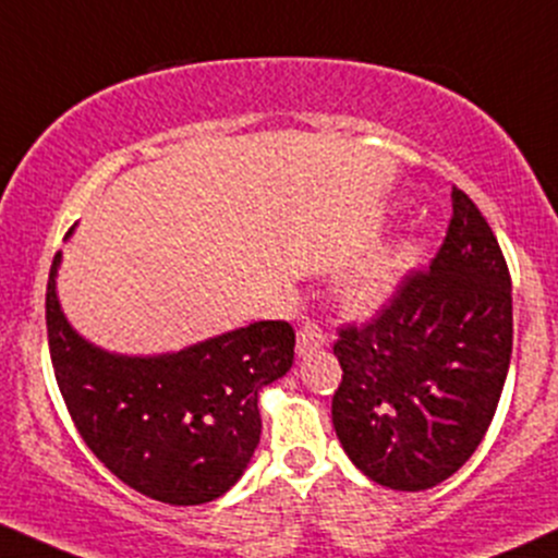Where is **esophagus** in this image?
<instances>
[{
  "mask_svg": "<svg viewBox=\"0 0 558 558\" xmlns=\"http://www.w3.org/2000/svg\"><path fill=\"white\" fill-rule=\"evenodd\" d=\"M326 344V333L324 328L315 326V324H304L296 331V353L299 355H310L315 350H320Z\"/></svg>",
  "mask_w": 558,
  "mask_h": 558,
  "instance_id": "34e87169",
  "label": "esophagus"
}]
</instances>
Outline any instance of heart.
<instances>
[{
	"instance_id": "heart-1",
	"label": "heart",
	"mask_w": 558,
	"mask_h": 558,
	"mask_svg": "<svg viewBox=\"0 0 558 558\" xmlns=\"http://www.w3.org/2000/svg\"><path fill=\"white\" fill-rule=\"evenodd\" d=\"M414 256H417V245L412 240L383 245L361 256L339 278V299L353 310L374 307L396 289L401 275L412 267Z\"/></svg>"
}]
</instances>
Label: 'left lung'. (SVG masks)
I'll return each mask as SVG.
<instances>
[{
    "label": "left lung",
    "mask_w": 558,
    "mask_h": 558,
    "mask_svg": "<svg viewBox=\"0 0 558 558\" xmlns=\"http://www.w3.org/2000/svg\"><path fill=\"white\" fill-rule=\"evenodd\" d=\"M513 348L511 275L476 203L451 190V221L425 272L383 313L339 331L331 420L363 476L422 492L460 471L495 417Z\"/></svg>",
    "instance_id": "1"
}]
</instances>
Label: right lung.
<instances>
[{
  "mask_svg": "<svg viewBox=\"0 0 558 558\" xmlns=\"http://www.w3.org/2000/svg\"><path fill=\"white\" fill-rule=\"evenodd\" d=\"M58 267L61 251L47 280V342L93 454L122 484L168 506H203L230 492L259 447L262 387L294 363V328L256 320L175 353H109L63 315Z\"/></svg>",
  "mask_w": 558,
  "mask_h": 558,
  "instance_id": "add662e5",
  "label": "right lung"
}]
</instances>
